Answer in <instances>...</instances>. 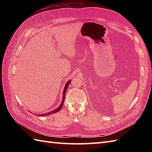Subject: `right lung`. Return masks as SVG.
<instances>
[{
  "label": "right lung",
  "instance_id": "obj_1",
  "mask_svg": "<svg viewBox=\"0 0 152 152\" xmlns=\"http://www.w3.org/2000/svg\"><path fill=\"white\" fill-rule=\"evenodd\" d=\"M70 82H71V80H69V81H68V82H66V84L65 86V88H64V90H63V100H62V102H61V104H60V106H59V107L57 109H56V110H54L53 111H52V112H50L47 113H43V114H41V115H40V116L49 115H50V114H52V113H56V112H58V111H59V110H61V108H62V107H63V103H64V100H65V93H66V89H67V88H68V87L69 84L70 83Z\"/></svg>",
  "mask_w": 152,
  "mask_h": 152
}]
</instances>
